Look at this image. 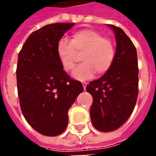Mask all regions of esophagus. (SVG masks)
I'll return each mask as SVG.
<instances>
[{"label": "esophagus", "instance_id": "esophagus-1", "mask_svg": "<svg viewBox=\"0 0 156 156\" xmlns=\"http://www.w3.org/2000/svg\"><path fill=\"white\" fill-rule=\"evenodd\" d=\"M87 83H83V88H84V90L86 89V86H87Z\"/></svg>", "mask_w": 156, "mask_h": 156}]
</instances>
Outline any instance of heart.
I'll use <instances>...</instances> for the list:
<instances>
[{
	"instance_id": "1",
	"label": "heart",
	"mask_w": 156,
	"mask_h": 156,
	"mask_svg": "<svg viewBox=\"0 0 156 156\" xmlns=\"http://www.w3.org/2000/svg\"><path fill=\"white\" fill-rule=\"evenodd\" d=\"M57 56L62 67L66 72L74 69L81 55L83 63L73 73L78 80L91 78L96 72L103 75L111 68L115 58V47L108 37L93 29H83L74 32L70 41L62 38L56 48Z\"/></svg>"
}]
</instances>
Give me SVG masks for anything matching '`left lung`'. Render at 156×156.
<instances>
[{
	"label": "left lung",
	"mask_w": 156,
	"mask_h": 156,
	"mask_svg": "<svg viewBox=\"0 0 156 156\" xmlns=\"http://www.w3.org/2000/svg\"><path fill=\"white\" fill-rule=\"evenodd\" d=\"M108 26L115 32L117 43L115 61L106 73L86 87L93 97L92 124L102 132L115 130L126 122L134 110L139 92L136 48L122 29Z\"/></svg>",
	"instance_id": "left-lung-1"
}]
</instances>
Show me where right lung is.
Masks as SVG:
<instances>
[{
	"label": "right lung",
	"instance_id": "add662e5",
	"mask_svg": "<svg viewBox=\"0 0 156 156\" xmlns=\"http://www.w3.org/2000/svg\"><path fill=\"white\" fill-rule=\"evenodd\" d=\"M74 23H53L33 32L18 54L16 82L26 120L40 134L56 136L68 123V112L83 91L58 60L57 43Z\"/></svg>",
	"mask_w": 156,
	"mask_h": 156
}]
</instances>
